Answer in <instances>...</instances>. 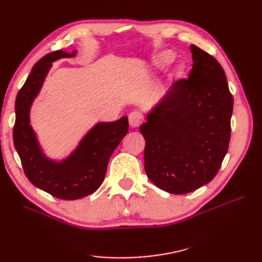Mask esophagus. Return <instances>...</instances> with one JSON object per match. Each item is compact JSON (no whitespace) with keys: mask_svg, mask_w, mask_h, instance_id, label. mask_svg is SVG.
<instances>
[{"mask_svg":"<svg viewBox=\"0 0 262 262\" xmlns=\"http://www.w3.org/2000/svg\"><path fill=\"white\" fill-rule=\"evenodd\" d=\"M144 121V116L142 113L137 112V110H134V112L130 113L129 115V123L132 126V128H138L142 123Z\"/></svg>","mask_w":262,"mask_h":262,"instance_id":"1","label":"esophagus"}]
</instances>
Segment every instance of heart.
Here are the masks:
<instances>
[{
  "label": "heart",
  "instance_id": "obj_1",
  "mask_svg": "<svg viewBox=\"0 0 262 262\" xmlns=\"http://www.w3.org/2000/svg\"><path fill=\"white\" fill-rule=\"evenodd\" d=\"M172 53L171 52H168V51H165L163 53H161L158 57L156 58V63L158 66L161 67H164L166 64H168V63L171 62L172 60Z\"/></svg>",
  "mask_w": 262,
  "mask_h": 262
}]
</instances>
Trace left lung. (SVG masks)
Masks as SVG:
<instances>
[{
	"mask_svg": "<svg viewBox=\"0 0 262 262\" xmlns=\"http://www.w3.org/2000/svg\"><path fill=\"white\" fill-rule=\"evenodd\" d=\"M188 78L172 84L140 126L145 140L144 168L160 189L194 191L217 173L231 139L233 95L217 60L194 45Z\"/></svg>",
	"mask_w": 262,
	"mask_h": 262,
	"instance_id": "8db88e82",
	"label": "left lung"
}]
</instances>
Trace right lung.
<instances>
[{
	"label": "right lung",
	"mask_w": 262,
	"mask_h": 262,
	"mask_svg": "<svg viewBox=\"0 0 262 262\" xmlns=\"http://www.w3.org/2000/svg\"><path fill=\"white\" fill-rule=\"evenodd\" d=\"M63 50L46 54L34 66L25 84L19 90L13 128L14 146L31 184L63 200H76L96 191L104 181L108 161L128 132V118L115 122H100L87 133L74 153L62 163L46 158L38 146L29 125V108L42 85L51 62L72 57Z\"/></svg>",
	"instance_id": "right-lung-1"
}]
</instances>
